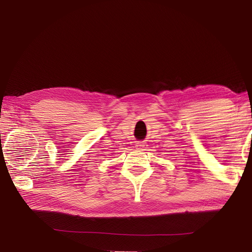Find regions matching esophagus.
Segmentation results:
<instances>
[{
  "label": "esophagus",
  "instance_id": "obj_1",
  "mask_svg": "<svg viewBox=\"0 0 252 252\" xmlns=\"http://www.w3.org/2000/svg\"><path fill=\"white\" fill-rule=\"evenodd\" d=\"M145 142H138L137 145H136V147L138 148V149H142V148H145Z\"/></svg>",
  "mask_w": 252,
  "mask_h": 252
}]
</instances>
